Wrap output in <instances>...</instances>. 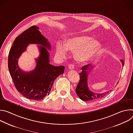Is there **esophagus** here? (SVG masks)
<instances>
[{"mask_svg":"<svg viewBox=\"0 0 133 133\" xmlns=\"http://www.w3.org/2000/svg\"><path fill=\"white\" fill-rule=\"evenodd\" d=\"M74 68H75V67H74V65L73 64H70L68 66V68L70 70H72V69H74Z\"/></svg>","mask_w":133,"mask_h":133,"instance_id":"obj_1","label":"esophagus"}]
</instances>
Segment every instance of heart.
Wrapping results in <instances>:
<instances>
[{"label": "heart", "instance_id": "obj_1", "mask_svg": "<svg viewBox=\"0 0 133 133\" xmlns=\"http://www.w3.org/2000/svg\"><path fill=\"white\" fill-rule=\"evenodd\" d=\"M100 49L99 44L86 36H78L68 38L65 45L59 43L56 46V53L61 57L66 56L67 50L75 52V57L81 62L92 59Z\"/></svg>", "mask_w": 133, "mask_h": 133}]
</instances>
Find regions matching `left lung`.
Wrapping results in <instances>:
<instances>
[{"label":"left lung","mask_w":133,"mask_h":133,"mask_svg":"<svg viewBox=\"0 0 133 133\" xmlns=\"http://www.w3.org/2000/svg\"><path fill=\"white\" fill-rule=\"evenodd\" d=\"M123 66L124 65V61L121 59ZM89 65L84 66L82 68V71L79 73L80 79L78 85L76 88V92L78 96L84 101H92L97 100L104 97L109 92V91L102 93L96 94L90 91L87 86V70L89 69Z\"/></svg>","instance_id":"8db88e82"}]
</instances>
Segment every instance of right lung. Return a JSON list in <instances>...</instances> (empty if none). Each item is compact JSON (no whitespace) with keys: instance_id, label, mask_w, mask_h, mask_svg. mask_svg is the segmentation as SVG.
<instances>
[{"instance_id":"obj_1","label":"right lung","mask_w":133,"mask_h":133,"mask_svg":"<svg viewBox=\"0 0 133 133\" xmlns=\"http://www.w3.org/2000/svg\"><path fill=\"white\" fill-rule=\"evenodd\" d=\"M39 28L32 26L16 38L9 56L8 69L16 89L29 99L41 100L48 95L53 83L58 76L64 73L65 67L55 66L49 64V52L45 48H51L47 39L39 30ZM28 43L40 44L41 55L37 60L35 69L24 73L18 68L17 60L26 49Z\"/></svg>"}]
</instances>
